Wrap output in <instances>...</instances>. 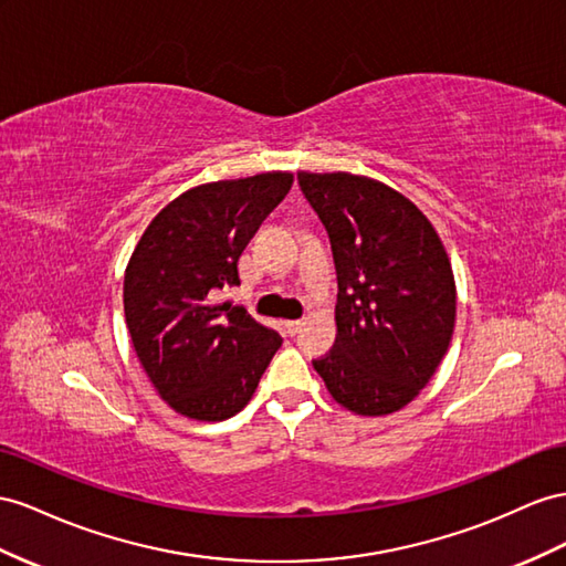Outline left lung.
<instances>
[{
	"instance_id": "1",
	"label": "left lung",
	"mask_w": 566,
	"mask_h": 566,
	"mask_svg": "<svg viewBox=\"0 0 566 566\" xmlns=\"http://www.w3.org/2000/svg\"><path fill=\"white\" fill-rule=\"evenodd\" d=\"M294 179L258 174L184 193L145 229L124 277L140 366L174 411L224 421L251 401L282 346L234 301L239 255Z\"/></svg>"
}]
</instances>
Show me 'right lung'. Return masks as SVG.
<instances>
[{"label":"right lung","instance_id":"1","mask_svg":"<svg viewBox=\"0 0 566 566\" xmlns=\"http://www.w3.org/2000/svg\"><path fill=\"white\" fill-rule=\"evenodd\" d=\"M327 231L337 270V339L313 360L329 395L354 413L407 407L442 364L457 289L440 237L423 212L354 174H298Z\"/></svg>","mask_w":566,"mask_h":566}]
</instances>
